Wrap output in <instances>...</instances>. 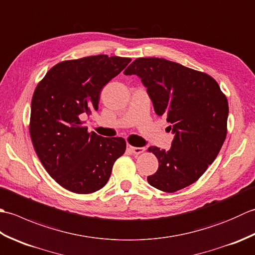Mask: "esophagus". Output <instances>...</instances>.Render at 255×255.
<instances>
[{
    "instance_id": "obj_1",
    "label": "esophagus",
    "mask_w": 255,
    "mask_h": 255,
    "mask_svg": "<svg viewBox=\"0 0 255 255\" xmlns=\"http://www.w3.org/2000/svg\"><path fill=\"white\" fill-rule=\"evenodd\" d=\"M128 150L130 151L131 153L134 154H139V153H142L144 151L143 147H132V145H128Z\"/></svg>"
}]
</instances>
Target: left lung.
Masks as SVG:
<instances>
[{
	"label": "left lung",
	"instance_id": "left-lung-1",
	"mask_svg": "<svg viewBox=\"0 0 255 255\" xmlns=\"http://www.w3.org/2000/svg\"><path fill=\"white\" fill-rule=\"evenodd\" d=\"M141 80L154 112L174 134L169 150L149 148L159 161L151 186L173 193L202 176L217 158L227 136L229 107L208 74L160 58H138L124 72Z\"/></svg>",
	"mask_w": 255,
	"mask_h": 255
}]
</instances>
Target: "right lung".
<instances>
[{
    "label": "right lung",
    "mask_w": 255,
    "mask_h": 255,
    "mask_svg": "<svg viewBox=\"0 0 255 255\" xmlns=\"http://www.w3.org/2000/svg\"><path fill=\"white\" fill-rule=\"evenodd\" d=\"M130 61L106 55L63 61L37 85L30 110L31 141L46 171L68 191H99L125 153L123 138L90 133L81 119L99 110L103 88Z\"/></svg>",
    "instance_id": "add662e5"
}]
</instances>
